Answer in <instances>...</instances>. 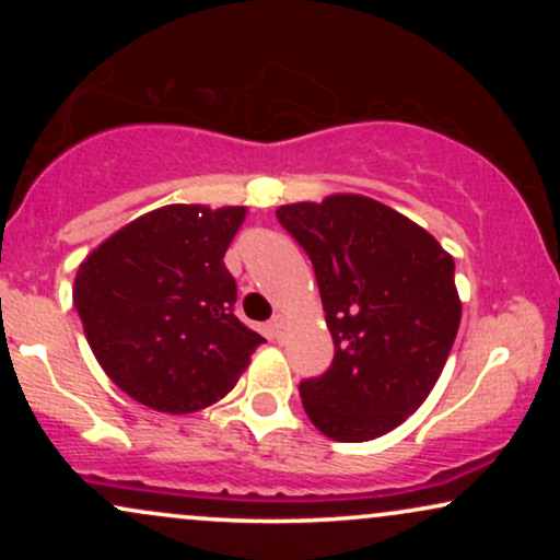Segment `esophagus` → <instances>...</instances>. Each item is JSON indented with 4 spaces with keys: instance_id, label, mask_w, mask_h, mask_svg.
Wrapping results in <instances>:
<instances>
[{
    "instance_id": "esophagus-1",
    "label": "esophagus",
    "mask_w": 560,
    "mask_h": 560,
    "mask_svg": "<svg viewBox=\"0 0 560 560\" xmlns=\"http://www.w3.org/2000/svg\"><path fill=\"white\" fill-rule=\"evenodd\" d=\"M284 326H287V318L281 316V313H276V316L268 320V331H271L273 339H281V334H284Z\"/></svg>"
}]
</instances>
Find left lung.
<instances>
[{"mask_svg":"<svg viewBox=\"0 0 560 560\" xmlns=\"http://www.w3.org/2000/svg\"><path fill=\"white\" fill-rule=\"evenodd\" d=\"M276 218L313 262L334 339L302 408L337 442H369L421 408L460 324L453 255L429 231L363 195L281 205Z\"/></svg>","mask_w":560,"mask_h":560,"instance_id":"1","label":"left lung"}]
</instances>
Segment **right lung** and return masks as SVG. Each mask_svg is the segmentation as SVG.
Returning a JSON list of instances; mask_svg holds the SVG:
<instances>
[{"label": "right lung", "mask_w": 560, "mask_h": 560, "mask_svg": "<svg viewBox=\"0 0 560 560\" xmlns=\"http://www.w3.org/2000/svg\"><path fill=\"white\" fill-rule=\"evenodd\" d=\"M247 208L165 205L89 253L73 305L105 374L160 413L226 397L266 342L234 316L223 255Z\"/></svg>", "instance_id": "add662e5"}]
</instances>
